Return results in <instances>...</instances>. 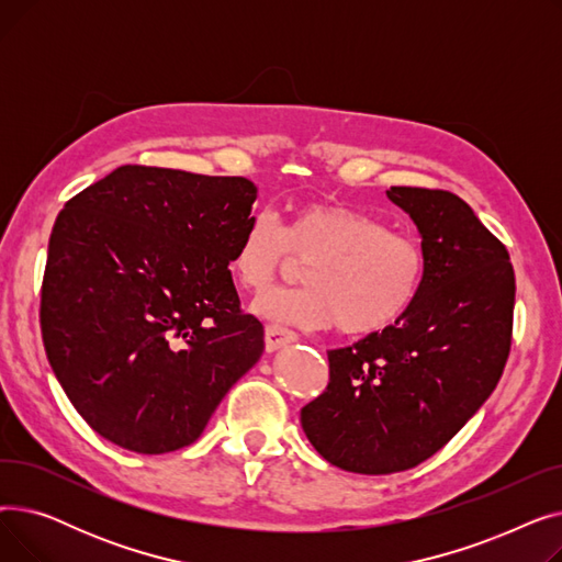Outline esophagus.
<instances>
[{"mask_svg":"<svg viewBox=\"0 0 562 562\" xmlns=\"http://www.w3.org/2000/svg\"><path fill=\"white\" fill-rule=\"evenodd\" d=\"M299 339V335L289 330V328H282V326H276V323H271V326H266L263 330V341H266V350L273 352L286 344H293Z\"/></svg>","mask_w":562,"mask_h":562,"instance_id":"esophagus-1","label":"esophagus"}]
</instances>
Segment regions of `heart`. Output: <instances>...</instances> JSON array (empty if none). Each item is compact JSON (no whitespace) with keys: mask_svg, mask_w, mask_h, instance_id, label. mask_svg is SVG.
I'll list each match as a JSON object with an SVG mask.
<instances>
[{"mask_svg":"<svg viewBox=\"0 0 562 562\" xmlns=\"http://www.w3.org/2000/svg\"><path fill=\"white\" fill-rule=\"evenodd\" d=\"M296 259L307 263V286L269 291L255 310L301 328L337 326L348 337L394 328L428 280V252L417 236L337 200L299 202L284 225L266 212L252 216L227 266L244 289L261 293Z\"/></svg>","mask_w":562,"mask_h":562,"instance_id":"obj_1","label":"heart"}]
</instances>
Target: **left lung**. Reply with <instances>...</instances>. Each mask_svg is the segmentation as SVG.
I'll return each mask as SVG.
<instances>
[{"mask_svg":"<svg viewBox=\"0 0 562 562\" xmlns=\"http://www.w3.org/2000/svg\"><path fill=\"white\" fill-rule=\"evenodd\" d=\"M387 195L422 232V299L394 328L328 350V387L301 409L323 458L371 476L417 467L474 417L508 362L515 312L510 255L462 198Z\"/></svg>","mask_w":562,"mask_h":562,"instance_id":"left-lung-1","label":"left lung"}]
</instances>
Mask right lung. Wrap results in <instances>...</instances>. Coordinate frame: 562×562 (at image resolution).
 Instances as JSON below:
<instances>
[{"mask_svg": "<svg viewBox=\"0 0 562 562\" xmlns=\"http://www.w3.org/2000/svg\"><path fill=\"white\" fill-rule=\"evenodd\" d=\"M257 187L121 166L52 227L41 333L56 380L98 435L143 456L184 449L261 356L263 326L227 269Z\"/></svg>", "mask_w": 562, "mask_h": 562, "instance_id": "right-lung-1", "label": "right lung"}]
</instances>
